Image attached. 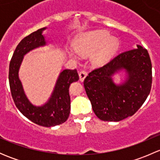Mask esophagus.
Listing matches in <instances>:
<instances>
[{"mask_svg":"<svg viewBox=\"0 0 160 160\" xmlns=\"http://www.w3.org/2000/svg\"><path fill=\"white\" fill-rule=\"evenodd\" d=\"M88 75V72L85 70H81L80 72H79V77H80V81H83L85 79V77Z\"/></svg>","mask_w":160,"mask_h":160,"instance_id":"34e87169","label":"esophagus"}]
</instances>
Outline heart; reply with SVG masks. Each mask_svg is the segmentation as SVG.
I'll use <instances>...</instances> for the list:
<instances>
[{"mask_svg": "<svg viewBox=\"0 0 160 160\" xmlns=\"http://www.w3.org/2000/svg\"><path fill=\"white\" fill-rule=\"evenodd\" d=\"M119 47L117 38L111 37L106 31H94L79 35L73 42V48L78 54L91 56L93 65L101 66L108 62ZM71 56L73 53L69 52Z\"/></svg>", "mask_w": 160, "mask_h": 160, "instance_id": "heart-1", "label": "heart"}]
</instances>
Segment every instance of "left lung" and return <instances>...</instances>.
<instances>
[{
	"instance_id": "left-lung-1",
	"label": "left lung",
	"mask_w": 160,
	"mask_h": 160,
	"mask_svg": "<svg viewBox=\"0 0 160 160\" xmlns=\"http://www.w3.org/2000/svg\"><path fill=\"white\" fill-rule=\"evenodd\" d=\"M123 52L103 67L89 72L83 85L98 118L105 122H119L132 116L141 108L152 88V62L147 49ZM124 69L127 80L115 85L111 77Z\"/></svg>"
}]
</instances>
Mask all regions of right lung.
Returning a JSON list of instances; mask_svg holds the SVG:
<instances>
[{
    "label": "right lung",
    "mask_w": 160,
    "mask_h": 160,
    "mask_svg": "<svg viewBox=\"0 0 160 160\" xmlns=\"http://www.w3.org/2000/svg\"><path fill=\"white\" fill-rule=\"evenodd\" d=\"M40 28L25 37L13 53L9 65V85L16 107L24 116L34 123L44 127H52L64 123L70 111V85L79 80L77 70H64L60 72L55 89L47 103L42 106L33 105L27 98L18 77V70L24 56L31 50L45 46L46 40Z\"/></svg>",
    "instance_id": "right-lung-1"
}]
</instances>
